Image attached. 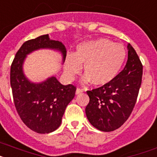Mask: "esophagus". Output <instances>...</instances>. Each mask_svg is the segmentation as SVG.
<instances>
[{"label":"esophagus","instance_id":"obj_1","mask_svg":"<svg viewBox=\"0 0 157 157\" xmlns=\"http://www.w3.org/2000/svg\"><path fill=\"white\" fill-rule=\"evenodd\" d=\"M83 89H80V88H77L76 90V94H81V93H83Z\"/></svg>","mask_w":157,"mask_h":157}]
</instances>
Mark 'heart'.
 Here are the masks:
<instances>
[{
    "mask_svg": "<svg viewBox=\"0 0 157 157\" xmlns=\"http://www.w3.org/2000/svg\"><path fill=\"white\" fill-rule=\"evenodd\" d=\"M125 59L123 45L101 38L77 46L74 56H67L64 72L68 78H72L81 72V65L84 64L85 82L91 81L97 87L105 86L117 78Z\"/></svg>",
    "mask_w": 157,
    "mask_h": 157,
    "instance_id": "1",
    "label": "heart"
}]
</instances>
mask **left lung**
I'll return each mask as SVG.
<instances>
[{
	"label": "left lung",
	"instance_id": "1",
	"mask_svg": "<svg viewBox=\"0 0 157 157\" xmlns=\"http://www.w3.org/2000/svg\"><path fill=\"white\" fill-rule=\"evenodd\" d=\"M128 60L117 78L105 86L87 91L85 108L91 124L103 132H112L128 119L136 102L142 81L143 65L137 53L128 44Z\"/></svg>",
	"mask_w": 157,
	"mask_h": 157
}]
</instances>
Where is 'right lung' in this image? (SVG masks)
Here are the masks:
<instances>
[{"label":"right lung","instance_id":"obj_1","mask_svg":"<svg viewBox=\"0 0 157 157\" xmlns=\"http://www.w3.org/2000/svg\"><path fill=\"white\" fill-rule=\"evenodd\" d=\"M44 48L60 51L64 61L66 48L64 44L50 40L46 34L25 42L16 53L10 68V85L18 115L28 128L41 134L52 132L60 125L65 109L76 89L72 85H61L54 76L40 84L28 81L22 70L26 55Z\"/></svg>","mask_w":157,"mask_h":157}]
</instances>
